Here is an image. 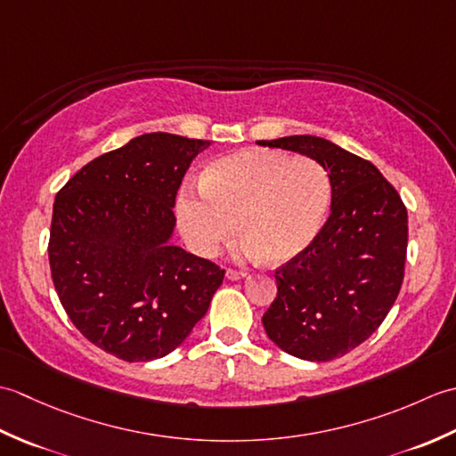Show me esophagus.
I'll return each instance as SVG.
<instances>
[{
	"label": "esophagus",
	"instance_id": "1",
	"mask_svg": "<svg viewBox=\"0 0 456 456\" xmlns=\"http://www.w3.org/2000/svg\"><path fill=\"white\" fill-rule=\"evenodd\" d=\"M225 276H227L229 280H240V278H247V273H245V270H233V268H227Z\"/></svg>",
	"mask_w": 456,
	"mask_h": 456
}]
</instances>
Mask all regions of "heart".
Wrapping results in <instances>:
<instances>
[{
    "instance_id": "1",
    "label": "heart",
    "mask_w": 456,
    "mask_h": 456,
    "mask_svg": "<svg viewBox=\"0 0 456 456\" xmlns=\"http://www.w3.org/2000/svg\"><path fill=\"white\" fill-rule=\"evenodd\" d=\"M201 190H182L178 225L188 247L211 256L235 235L240 250L270 265L304 255L331 206V178L323 164L274 151H245L213 162Z\"/></svg>"
}]
</instances>
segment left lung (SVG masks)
I'll list each match as a JSON object with an SVG mask.
<instances>
[{
	"label": "left lung",
	"mask_w": 456,
	"mask_h": 456,
	"mask_svg": "<svg viewBox=\"0 0 456 456\" xmlns=\"http://www.w3.org/2000/svg\"><path fill=\"white\" fill-rule=\"evenodd\" d=\"M305 154L331 178V216L304 255L276 270L263 315L270 341L304 361L353 351L388 315L403 282L408 211L372 162L314 134L256 141Z\"/></svg>",
	"instance_id": "left-lung-1"
}]
</instances>
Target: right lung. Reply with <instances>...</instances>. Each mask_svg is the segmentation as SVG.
<instances>
[{"instance_id": "right-lung-1", "label": "right lung", "mask_w": 456, "mask_h": 456, "mask_svg": "<svg viewBox=\"0 0 456 456\" xmlns=\"http://www.w3.org/2000/svg\"><path fill=\"white\" fill-rule=\"evenodd\" d=\"M209 144L141 134L56 193L48 240L56 294L76 329L121 361L147 362L180 346L225 276L170 243L182 178Z\"/></svg>"}]
</instances>
